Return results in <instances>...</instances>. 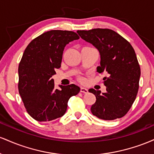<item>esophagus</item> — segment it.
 <instances>
[{"label":"esophagus","mask_w":154,"mask_h":154,"mask_svg":"<svg viewBox=\"0 0 154 154\" xmlns=\"http://www.w3.org/2000/svg\"><path fill=\"white\" fill-rule=\"evenodd\" d=\"M80 92H81V93H87L88 92V90L85 88L81 87L80 88Z\"/></svg>","instance_id":"1"}]
</instances>
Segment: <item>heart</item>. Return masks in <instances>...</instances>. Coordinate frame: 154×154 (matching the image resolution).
Listing matches in <instances>:
<instances>
[{"label":"heart","mask_w":154,"mask_h":154,"mask_svg":"<svg viewBox=\"0 0 154 154\" xmlns=\"http://www.w3.org/2000/svg\"><path fill=\"white\" fill-rule=\"evenodd\" d=\"M80 80L82 81V82H85V79L84 78H81Z\"/></svg>","instance_id":"obj_1"}]
</instances>
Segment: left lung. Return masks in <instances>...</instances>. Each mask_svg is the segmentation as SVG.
<instances>
[{
  "instance_id": "8db88e82",
  "label": "left lung",
  "mask_w": 154,
  "mask_h": 154,
  "mask_svg": "<svg viewBox=\"0 0 154 154\" xmlns=\"http://www.w3.org/2000/svg\"><path fill=\"white\" fill-rule=\"evenodd\" d=\"M77 32L99 51L100 66L97 72L108 75L103 77L106 93L89 90L96 98L91 108L92 114L103 120L123 117L132 107L139 89L140 67L135 50L126 39L111 29L97 28Z\"/></svg>"
}]
</instances>
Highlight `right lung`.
<instances>
[{"label": "right lung", "mask_w": 154, "mask_h": 154, "mask_svg": "<svg viewBox=\"0 0 154 154\" xmlns=\"http://www.w3.org/2000/svg\"><path fill=\"white\" fill-rule=\"evenodd\" d=\"M79 37L67 30H51L33 39L19 65V93L26 111L33 119L48 122L66 112L69 100L79 93L74 84L55 89L52 76L61 66L66 44Z\"/></svg>", "instance_id": "obj_1"}]
</instances>
